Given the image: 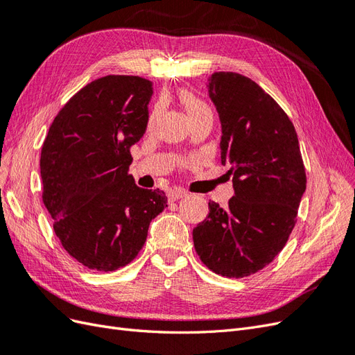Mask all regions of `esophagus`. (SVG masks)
I'll return each instance as SVG.
<instances>
[{
	"label": "esophagus",
	"mask_w": 355,
	"mask_h": 355,
	"mask_svg": "<svg viewBox=\"0 0 355 355\" xmlns=\"http://www.w3.org/2000/svg\"><path fill=\"white\" fill-rule=\"evenodd\" d=\"M188 196L187 191H180V189H175V191H170L168 192V200L170 201H176L179 198H184Z\"/></svg>",
	"instance_id": "obj_1"
}]
</instances>
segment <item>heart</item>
I'll use <instances>...</instances> for the list:
<instances>
[{"label":"heart","instance_id":"1","mask_svg":"<svg viewBox=\"0 0 355 355\" xmlns=\"http://www.w3.org/2000/svg\"><path fill=\"white\" fill-rule=\"evenodd\" d=\"M179 99H180L182 105L185 106V110H187V112L191 118H196V116H198L201 114H206V112H211L210 108H209V105L204 102L202 99H200L196 93H192L191 90H182L179 93ZM151 120H153V118H151Z\"/></svg>","mask_w":355,"mask_h":355}]
</instances>
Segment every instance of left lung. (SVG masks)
<instances>
[{
	"label": "left lung",
	"instance_id": "obj_1",
	"mask_svg": "<svg viewBox=\"0 0 355 355\" xmlns=\"http://www.w3.org/2000/svg\"><path fill=\"white\" fill-rule=\"evenodd\" d=\"M209 96L222 124L220 161L230 164L234 197L192 231L209 270L243 278L261 271L292 234L306 175L293 123L270 94L237 72H214Z\"/></svg>",
	"mask_w": 355,
	"mask_h": 355
}]
</instances>
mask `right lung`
<instances>
[{"label": "right lung", "mask_w": 355, "mask_h": 355, "mask_svg": "<svg viewBox=\"0 0 355 355\" xmlns=\"http://www.w3.org/2000/svg\"><path fill=\"white\" fill-rule=\"evenodd\" d=\"M151 96L153 83L135 75L94 80L59 111L42 144V202L63 249L89 270L130 263L167 207L164 191L139 188L128 175Z\"/></svg>", "instance_id": "add662e5"}]
</instances>
